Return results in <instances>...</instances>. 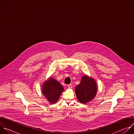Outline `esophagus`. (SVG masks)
Masks as SVG:
<instances>
[{"label":"esophagus","mask_w":134,"mask_h":134,"mask_svg":"<svg viewBox=\"0 0 134 134\" xmlns=\"http://www.w3.org/2000/svg\"><path fill=\"white\" fill-rule=\"evenodd\" d=\"M67 86H68V87L69 88H72V85H71V84H68V85H67Z\"/></svg>","instance_id":"34e87169"}]
</instances>
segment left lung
<instances>
[{
  "instance_id": "1",
  "label": "left lung",
  "mask_w": 134,
  "mask_h": 134,
  "mask_svg": "<svg viewBox=\"0 0 134 134\" xmlns=\"http://www.w3.org/2000/svg\"><path fill=\"white\" fill-rule=\"evenodd\" d=\"M97 92V84L95 80L84 75L80 84L75 87V93L80 102L87 103L92 100Z\"/></svg>"
}]
</instances>
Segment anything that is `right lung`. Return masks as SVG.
I'll return each instance as SVG.
<instances>
[{
    "instance_id": "right-lung-1",
    "label": "right lung",
    "mask_w": 134,
    "mask_h": 134,
    "mask_svg": "<svg viewBox=\"0 0 134 134\" xmlns=\"http://www.w3.org/2000/svg\"><path fill=\"white\" fill-rule=\"evenodd\" d=\"M64 89L59 82L50 77L43 84L42 93L50 103H54L59 100Z\"/></svg>"
}]
</instances>
